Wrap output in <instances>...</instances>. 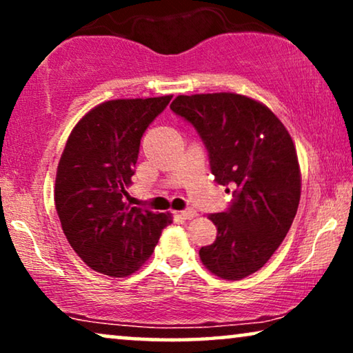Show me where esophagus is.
<instances>
[{"instance_id": "obj_1", "label": "esophagus", "mask_w": 353, "mask_h": 353, "mask_svg": "<svg viewBox=\"0 0 353 353\" xmlns=\"http://www.w3.org/2000/svg\"><path fill=\"white\" fill-rule=\"evenodd\" d=\"M181 216L185 220H192L196 216V210H192V209H186V210H183L181 212Z\"/></svg>"}]
</instances>
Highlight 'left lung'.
<instances>
[{
	"instance_id": "obj_1",
	"label": "left lung",
	"mask_w": 353,
	"mask_h": 353,
	"mask_svg": "<svg viewBox=\"0 0 353 353\" xmlns=\"http://www.w3.org/2000/svg\"><path fill=\"white\" fill-rule=\"evenodd\" d=\"M170 109L199 133L215 181L233 188L228 209L209 215L216 239L201 248L202 263L231 281L259 272L286 238L301 201L291 134L267 105L243 94H181Z\"/></svg>"
}]
</instances>
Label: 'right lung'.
Wrapping results in <instances>:
<instances>
[{"label": "right lung", "instance_id": "right-lung-1", "mask_svg": "<svg viewBox=\"0 0 353 353\" xmlns=\"http://www.w3.org/2000/svg\"><path fill=\"white\" fill-rule=\"evenodd\" d=\"M172 96L114 99L91 109L67 139L56 173L62 231L91 270L123 278L151 257L170 214L127 202L139 143Z\"/></svg>", "mask_w": 353, "mask_h": 353}]
</instances>
